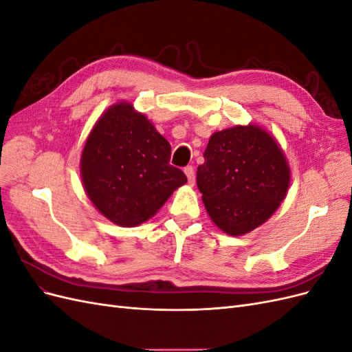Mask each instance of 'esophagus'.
Returning <instances> with one entry per match:
<instances>
[{
    "mask_svg": "<svg viewBox=\"0 0 352 352\" xmlns=\"http://www.w3.org/2000/svg\"><path fill=\"white\" fill-rule=\"evenodd\" d=\"M185 175H186V177H188V184L192 186L194 184H195V173H194V167L192 166H188V167H185Z\"/></svg>",
    "mask_w": 352,
    "mask_h": 352,
    "instance_id": "34e87169",
    "label": "esophagus"
}]
</instances>
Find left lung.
<instances>
[{"label":"left lung","mask_w":352,"mask_h":352,"mask_svg":"<svg viewBox=\"0 0 352 352\" xmlns=\"http://www.w3.org/2000/svg\"><path fill=\"white\" fill-rule=\"evenodd\" d=\"M291 182V168L274 136L258 124H236L211 135L197 185L214 225L242 236L267 221Z\"/></svg>","instance_id":"left-lung-1"}]
</instances>
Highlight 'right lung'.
Returning a JSON list of instances; mask_svg holds the SVG:
<instances>
[{
  "instance_id": "add662e5",
  "label": "right lung",
  "mask_w": 352,
  "mask_h": 352,
  "mask_svg": "<svg viewBox=\"0 0 352 352\" xmlns=\"http://www.w3.org/2000/svg\"><path fill=\"white\" fill-rule=\"evenodd\" d=\"M170 146L148 117L120 101L94 124L80 155L85 192L101 214L122 228L151 219L186 176L170 166Z\"/></svg>"
}]
</instances>
